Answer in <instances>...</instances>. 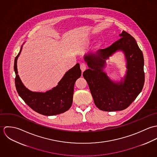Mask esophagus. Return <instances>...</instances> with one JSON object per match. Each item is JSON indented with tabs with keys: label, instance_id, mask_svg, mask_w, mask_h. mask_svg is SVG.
Wrapping results in <instances>:
<instances>
[{
	"label": "esophagus",
	"instance_id": "obj_1",
	"mask_svg": "<svg viewBox=\"0 0 157 157\" xmlns=\"http://www.w3.org/2000/svg\"><path fill=\"white\" fill-rule=\"evenodd\" d=\"M80 69L82 70V72H84L86 69V65L85 63H80Z\"/></svg>",
	"mask_w": 157,
	"mask_h": 157
}]
</instances>
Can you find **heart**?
Here are the masks:
<instances>
[{"mask_svg":"<svg viewBox=\"0 0 157 157\" xmlns=\"http://www.w3.org/2000/svg\"><path fill=\"white\" fill-rule=\"evenodd\" d=\"M101 45V43H99V44H98V46L99 47V46H100V45Z\"/></svg>","mask_w":157,"mask_h":157,"instance_id":"b5f03b06","label":"heart"}]
</instances>
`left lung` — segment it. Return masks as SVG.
Masks as SVG:
<instances>
[{"instance_id": "1", "label": "left lung", "mask_w": 157, "mask_h": 157, "mask_svg": "<svg viewBox=\"0 0 157 157\" xmlns=\"http://www.w3.org/2000/svg\"><path fill=\"white\" fill-rule=\"evenodd\" d=\"M121 37L96 54L84 57L90 69L83 72L95 106L108 112L126 109L141 92L144 83V58L134 38L123 31ZM117 50H122L127 61V74L120 82H114L103 71L105 59Z\"/></svg>"}]
</instances>
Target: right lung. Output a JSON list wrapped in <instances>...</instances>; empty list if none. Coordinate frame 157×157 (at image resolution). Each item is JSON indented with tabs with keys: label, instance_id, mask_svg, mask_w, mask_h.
Segmentation results:
<instances>
[{
	"label": "right lung",
	"instance_id": "obj_1",
	"mask_svg": "<svg viewBox=\"0 0 157 157\" xmlns=\"http://www.w3.org/2000/svg\"><path fill=\"white\" fill-rule=\"evenodd\" d=\"M22 49V46L15 58L14 66L16 73L15 85L19 96L32 109L44 115H55L66 112L72 103L75 82L82 74L79 63L67 71L58 85L52 90L46 92H33L23 85L17 74V61Z\"/></svg>",
	"mask_w": 157,
	"mask_h": 157
}]
</instances>
